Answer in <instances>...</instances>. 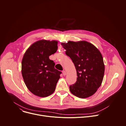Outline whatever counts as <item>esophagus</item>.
I'll return each instance as SVG.
<instances>
[{
    "label": "esophagus",
    "mask_w": 126,
    "mask_h": 126,
    "mask_svg": "<svg viewBox=\"0 0 126 126\" xmlns=\"http://www.w3.org/2000/svg\"><path fill=\"white\" fill-rule=\"evenodd\" d=\"M62 72H63V75H64V76H65V75H66V72L65 70L63 71Z\"/></svg>",
    "instance_id": "obj_1"
}]
</instances>
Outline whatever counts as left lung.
Instances as JSON below:
<instances>
[{"label": "left lung", "instance_id": "obj_1", "mask_svg": "<svg viewBox=\"0 0 126 126\" xmlns=\"http://www.w3.org/2000/svg\"><path fill=\"white\" fill-rule=\"evenodd\" d=\"M66 54L71 59L77 72V80L69 86L76 96L85 98L95 93L104 78L105 65L100 51L85 41L62 43Z\"/></svg>", "mask_w": 126, "mask_h": 126}]
</instances>
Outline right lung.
Wrapping results in <instances>:
<instances>
[{"mask_svg":"<svg viewBox=\"0 0 126 126\" xmlns=\"http://www.w3.org/2000/svg\"><path fill=\"white\" fill-rule=\"evenodd\" d=\"M58 41L42 40L32 44L21 62L24 82L32 93L40 97L52 94L62 72L55 69L49 56L56 52Z\"/></svg>","mask_w":126,"mask_h":126,"instance_id":"1","label":"right lung"}]
</instances>
